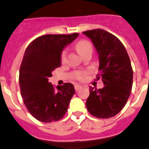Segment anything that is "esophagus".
Segmentation results:
<instances>
[{"mask_svg": "<svg viewBox=\"0 0 149 149\" xmlns=\"http://www.w3.org/2000/svg\"><path fill=\"white\" fill-rule=\"evenodd\" d=\"M74 88H75V90H76V91H77L78 90H79V89H81V88H82V86H81V85H78V84H76V85H75Z\"/></svg>", "mask_w": 149, "mask_h": 149, "instance_id": "esophagus-1", "label": "esophagus"}]
</instances>
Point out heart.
I'll return each instance as SVG.
<instances>
[{
    "label": "heart",
    "mask_w": 149,
    "mask_h": 149,
    "mask_svg": "<svg viewBox=\"0 0 149 149\" xmlns=\"http://www.w3.org/2000/svg\"><path fill=\"white\" fill-rule=\"evenodd\" d=\"M76 48L78 51V52L81 56H84L88 51H93V46H92V43L89 40L83 39V40H79L76 43ZM66 57L67 51L65 50H63L61 52V61L62 63H64L66 61ZM86 72L77 71L75 73V79L76 80H79V81H82L86 77Z\"/></svg>",
    "instance_id": "b5f03b06"
}]
</instances>
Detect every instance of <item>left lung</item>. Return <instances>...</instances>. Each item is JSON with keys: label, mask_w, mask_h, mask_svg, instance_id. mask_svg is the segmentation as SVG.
Returning a JSON list of instances; mask_svg holds the SVG:
<instances>
[{"label": "left lung", "mask_w": 149, "mask_h": 149, "mask_svg": "<svg viewBox=\"0 0 149 149\" xmlns=\"http://www.w3.org/2000/svg\"><path fill=\"white\" fill-rule=\"evenodd\" d=\"M90 38L99 59L97 79L101 78L103 88H89L86 108L93 116L109 118L123 109L127 102L133 84V69L127 51L116 36L103 29L83 32Z\"/></svg>", "instance_id": "obj_1"}]
</instances>
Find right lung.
<instances>
[{"label": "right lung", "mask_w": 149, "mask_h": 149, "mask_svg": "<svg viewBox=\"0 0 149 149\" xmlns=\"http://www.w3.org/2000/svg\"><path fill=\"white\" fill-rule=\"evenodd\" d=\"M79 34H48L31 41L25 51L19 72L23 103L37 120L51 123L61 119L75 93L73 84L55 87L48 82L52 71L61 66L63 48Z\"/></svg>", "instance_id": "1"}]
</instances>
